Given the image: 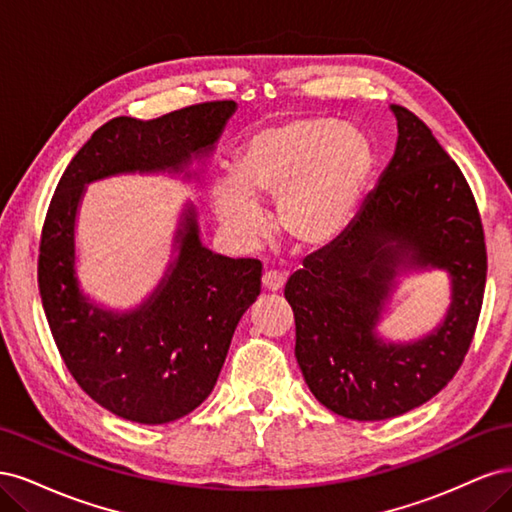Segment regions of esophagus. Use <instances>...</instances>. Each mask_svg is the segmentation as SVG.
I'll return each mask as SVG.
<instances>
[{"instance_id": "esophagus-1", "label": "esophagus", "mask_w": 512, "mask_h": 512, "mask_svg": "<svg viewBox=\"0 0 512 512\" xmlns=\"http://www.w3.org/2000/svg\"><path fill=\"white\" fill-rule=\"evenodd\" d=\"M284 275L277 273V271H267L265 275H262V288L269 290V292H277L284 288Z\"/></svg>"}]
</instances>
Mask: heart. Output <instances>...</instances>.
Returning a JSON list of instances; mask_svg holds the SVG:
<instances>
[{"label":"heart","instance_id":"1","mask_svg":"<svg viewBox=\"0 0 512 512\" xmlns=\"http://www.w3.org/2000/svg\"><path fill=\"white\" fill-rule=\"evenodd\" d=\"M376 168L369 136L329 115H301L254 132L213 188L220 226L239 243L265 235L260 207L297 250L318 252L350 226Z\"/></svg>","mask_w":512,"mask_h":512}]
</instances>
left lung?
<instances>
[{"instance_id":"obj_1","label":"left lung","mask_w":512,"mask_h":512,"mask_svg":"<svg viewBox=\"0 0 512 512\" xmlns=\"http://www.w3.org/2000/svg\"><path fill=\"white\" fill-rule=\"evenodd\" d=\"M395 153L344 235L307 256L284 297L294 312V356L309 391L352 421H384L423 406L457 374L483 305L487 252L470 185L436 136L408 108ZM444 270L452 305L414 343L377 327L398 277Z\"/></svg>"}]
</instances>
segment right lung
<instances>
[{"label": "right lung", "instance_id": "1", "mask_svg": "<svg viewBox=\"0 0 512 512\" xmlns=\"http://www.w3.org/2000/svg\"><path fill=\"white\" fill-rule=\"evenodd\" d=\"M237 102H205L151 121L117 117L91 134L61 175L46 211L38 286L61 359L81 389L126 421L162 425L213 391L241 316L260 294L262 265L200 241L185 203L173 260L149 297L126 312L85 294L76 273V215L89 183L117 175H179L203 183L207 160Z\"/></svg>", "mask_w": 512, "mask_h": 512}]
</instances>
